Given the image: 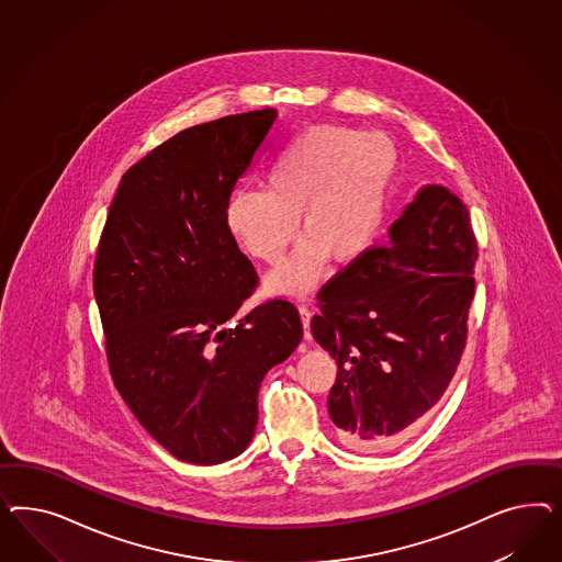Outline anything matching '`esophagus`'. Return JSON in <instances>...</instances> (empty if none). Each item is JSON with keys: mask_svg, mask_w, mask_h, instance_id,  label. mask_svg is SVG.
Returning a JSON list of instances; mask_svg holds the SVG:
<instances>
[{"mask_svg": "<svg viewBox=\"0 0 562 562\" xmlns=\"http://www.w3.org/2000/svg\"><path fill=\"white\" fill-rule=\"evenodd\" d=\"M299 315H301V322H303V329H305V338L306 340H308V336H311V331H308V325H311V311H308V306H299Z\"/></svg>", "mask_w": 562, "mask_h": 562, "instance_id": "34e87169", "label": "esophagus"}]
</instances>
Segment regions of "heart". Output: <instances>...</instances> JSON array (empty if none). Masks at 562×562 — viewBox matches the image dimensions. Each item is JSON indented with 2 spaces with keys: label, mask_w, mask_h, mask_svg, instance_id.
Listing matches in <instances>:
<instances>
[{
  "label": "heart",
  "mask_w": 562,
  "mask_h": 562,
  "mask_svg": "<svg viewBox=\"0 0 562 562\" xmlns=\"http://www.w3.org/2000/svg\"><path fill=\"white\" fill-rule=\"evenodd\" d=\"M400 153L392 137L344 125H315L273 158L268 186L235 191L224 222L238 247L263 263L292 256L268 278L270 292L305 296L329 259L352 266L373 249Z\"/></svg>",
  "instance_id": "b5f03b06"
}]
</instances>
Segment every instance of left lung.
<instances>
[{
	"label": "left lung",
	"mask_w": 562,
	"mask_h": 562,
	"mask_svg": "<svg viewBox=\"0 0 562 562\" xmlns=\"http://www.w3.org/2000/svg\"><path fill=\"white\" fill-rule=\"evenodd\" d=\"M476 259L468 207L428 186L387 245L319 290L311 331L338 364L327 409L344 445L385 449L437 406L465 348Z\"/></svg>",
	"instance_id": "1"
}]
</instances>
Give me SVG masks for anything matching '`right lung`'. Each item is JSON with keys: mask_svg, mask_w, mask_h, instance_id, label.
Wrapping results in <instances>:
<instances>
[{"mask_svg": "<svg viewBox=\"0 0 562 562\" xmlns=\"http://www.w3.org/2000/svg\"><path fill=\"white\" fill-rule=\"evenodd\" d=\"M273 109L179 132L121 177L94 261L113 383L177 460L212 465L247 449L257 392L303 338L290 301L228 322L257 289L224 207L276 121Z\"/></svg>", "mask_w": 562, "mask_h": 562, "instance_id": "obj_1", "label": "right lung"}]
</instances>
